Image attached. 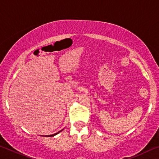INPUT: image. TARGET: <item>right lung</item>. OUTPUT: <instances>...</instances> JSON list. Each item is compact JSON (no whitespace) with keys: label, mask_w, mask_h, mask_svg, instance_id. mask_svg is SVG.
<instances>
[{"label":"right lung","mask_w":159,"mask_h":159,"mask_svg":"<svg viewBox=\"0 0 159 159\" xmlns=\"http://www.w3.org/2000/svg\"><path fill=\"white\" fill-rule=\"evenodd\" d=\"M61 131H60V132H61ZM60 132H58V133H55V134H50V135H47V137H53V136H55V134H58L59 133H60Z\"/></svg>","instance_id":"obj_1"}]
</instances>
